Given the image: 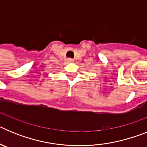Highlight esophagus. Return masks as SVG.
Masks as SVG:
<instances>
[{"mask_svg":"<svg viewBox=\"0 0 147 147\" xmlns=\"http://www.w3.org/2000/svg\"><path fill=\"white\" fill-rule=\"evenodd\" d=\"M74 59H71V58H68V59H67V62H74Z\"/></svg>","mask_w":147,"mask_h":147,"instance_id":"34e87169","label":"esophagus"}]
</instances>
